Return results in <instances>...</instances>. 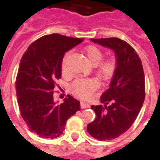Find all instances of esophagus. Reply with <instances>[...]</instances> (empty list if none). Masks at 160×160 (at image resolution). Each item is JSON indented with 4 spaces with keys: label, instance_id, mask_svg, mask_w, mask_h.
<instances>
[{
    "label": "esophagus",
    "instance_id": "1",
    "mask_svg": "<svg viewBox=\"0 0 160 160\" xmlns=\"http://www.w3.org/2000/svg\"><path fill=\"white\" fill-rule=\"evenodd\" d=\"M80 107H81V109H86V108L89 107V104H87V103L81 102V103H80Z\"/></svg>",
    "mask_w": 160,
    "mask_h": 160
}]
</instances>
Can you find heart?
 <instances>
[{
	"label": "heart",
	"instance_id": "b5f03b06",
	"mask_svg": "<svg viewBox=\"0 0 160 160\" xmlns=\"http://www.w3.org/2000/svg\"><path fill=\"white\" fill-rule=\"evenodd\" d=\"M85 54L87 60L92 65H98V74L102 79H107L112 75L115 70V62L113 60H106L103 62L100 61L103 58V53L96 46H88L85 49ZM68 55L64 56L62 62V72L66 70V61ZM98 82L94 79H79L75 80L72 85V91L78 97L81 98H90L94 91L97 89Z\"/></svg>",
	"mask_w": 160,
	"mask_h": 160
}]
</instances>
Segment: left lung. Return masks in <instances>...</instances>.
Returning <instances> with one entry per match:
<instances>
[{"mask_svg":"<svg viewBox=\"0 0 160 160\" xmlns=\"http://www.w3.org/2000/svg\"><path fill=\"white\" fill-rule=\"evenodd\" d=\"M114 51L116 68L109 89L100 97L103 105H92L96 114L87 125L95 139L106 141L118 138L134 123L145 99V76L141 61L132 47L118 38H91Z\"/></svg>","mask_w":160,"mask_h":160,"instance_id":"8db88e82","label":"left lung"}]
</instances>
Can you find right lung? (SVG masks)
I'll list each match as a JSON object with an SVG mask.
<instances>
[{"label":"right lung","mask_w":160,"mask_h":160,"mask_svg":"<svg viewBox=\"0 0 160 160\" xmlns=\"http://www.w3.org/2000/svg\"><path fill=\"white\" fill-rule=\"evenodd\" d=\"M82 38L46 35L33 42L23 55L16 78L19 111L30 130L39 137H59L68 119L80 110V103L70 95L62 104L54 101L56 80L62 76L65 52Z\"/></svg>","instance_id":"obj_1"}]
</instances>
